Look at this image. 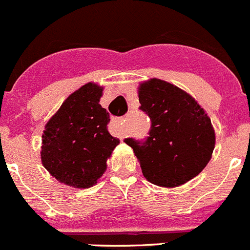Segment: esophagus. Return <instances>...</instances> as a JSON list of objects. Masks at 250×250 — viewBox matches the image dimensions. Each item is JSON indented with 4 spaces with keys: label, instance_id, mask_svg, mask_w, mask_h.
I'll list each match as a JSON object with an SVG mask.
<instances>
[{
    "label": "esophagus",
    "instance_id": "esophagus-1",
    "mask_svg": "<svg viewBox=\"0 0 250 250\" xmlns=\"http://www.w3.org/2000/svg\"><path fill=\"white\" fill-rule=\"evenodd\" d=\"M124 122L123 118H113L110 122V130L114 135L118 136H124L125 135V128H124Z\"/></svg>",
    "mask_w": 250,
    "mask_h": 250
}]
</instances>
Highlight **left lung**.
<instances>
[{"instance_id": "1", "label": "left lung", "mask_w": 250, "mask_h": 250, "mask_svg": "<svg viewBox=\"0 0 250 250\" xmlns=\"http://www.w3.org/2000/svg\"><path fill=\"white\" fill-rule=\"evenodd\" d=\"M140 109L150 119L148 137L125 138L143 176L153 184L173 188L189 182L210 160L215 135L200 104L179 87L153 78L141 84Z\"/></svg>"}]
</instances>
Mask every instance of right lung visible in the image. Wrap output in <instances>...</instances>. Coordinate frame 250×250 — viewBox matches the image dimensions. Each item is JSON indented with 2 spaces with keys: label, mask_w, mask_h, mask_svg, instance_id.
<instances>
[{
  "label": "right lung",
  "mask_w": 250,
  "mask_h": 250,
  "mask_svg": "<svg viewBox=\"0 0 250 250\" xmlns=\"http://www.w3.org/2000/svg\"><path fill=\"white\" fill-rule=\"evenodd\" d=\"M102 87L87 83L69 95L45 125L43 166L59 182L86 189L106 171L119 140L107 130L109 113L100 104Z\"/></svg>",
  "instance_id": "obj_1"
}]
</instances>
